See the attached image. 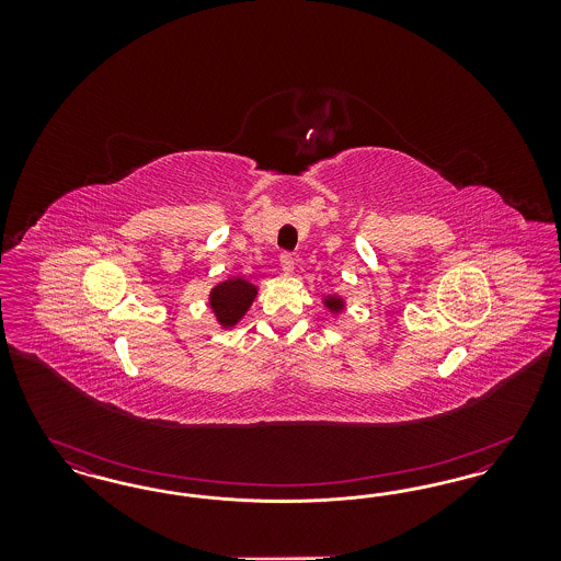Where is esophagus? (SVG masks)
Instances as JSON below:
<instances>
[{"label":"esophagus","instance_id":"obj_1","mask_svg":"<svg viewBox=\"0 0 561 561\" xmlns=\"http://www.w3.org/2000/svg\"><path fill=\"white\" fill-rule=\"evenodd\" d=\"M279 265L282 268L286 271V273H293L294 271V256L293 254H288V252H284L282 256H279Z\"/></svg>","mask_w":561,"mask_h":561}]
</instances>
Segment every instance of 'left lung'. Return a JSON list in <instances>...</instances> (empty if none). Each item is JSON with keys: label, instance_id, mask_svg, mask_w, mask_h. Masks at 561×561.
I'll return each mask as SVG.
<instances>
[{"label": "left lung", "instance_id": "8db88e82", "mask_svg": "<svg viewBox=\"0 0 561 561\" xmlns=\"http://www.w3.org/2000/svg\"><path fill=\"white\" fill-rule=\"evenodd\" d=\"M321 305L332 313V316H341L347 309V300L341 294L330 293L321 296Z\"/></svg>", "mask_w": 561, "mask_h": 561}]
</instances>
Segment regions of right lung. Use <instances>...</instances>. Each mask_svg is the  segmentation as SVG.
I'll use <instances>...</instances> for the list:
<instances>
[{"instance_id": "right-lung-1", "label": "right lung", "mask_w": 561, "mask_h": 561, "mask_svg": "<svg viewBox=\"0 0 561 561\" xmlns=\"http://www.w3.org/2000/svg\"><path fill=\"white\" fill-rule=\"evenodd\" d=\"M256 296H259L256 284H252L241 275H233L210 288L208 307L216 318V323L222 330H231L243 320V316L248 313Z\"/></svg>"}]
</instances>
